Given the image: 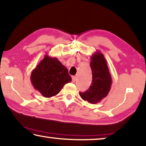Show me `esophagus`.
<instances>
[{
    "label": "esophagus",
    "instance_id": "esophagus-1",
    "mask_svg": "<svg viewBox=\"0 0 146 146\" xmlns=\"http://www.w3.org/2000/svg\"><path fill=\"white\" fill-rule=\"evenodd\" d=\"M72 80L73 83H74L76 80V76H72Z\"/></svg>",
    "mask_w": 146,
    "mask_h": 146
}]
</instances>
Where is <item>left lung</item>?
I'll use <instances>...</instances> for the list:
<instances>
[{
  "label": "left lung",
  "instance_id": "1",
  "mask_svg": "<svg viewBox=\"0 0 146 146\" xmlns=\"http://www.w3.org/2000/svg\"><path fill=\"white\" fill-rule=\"evenodd\" d=\"M92 85L88 90L80 93L81 98L91 104H96L106 97L110 91L112 79L104 55L96 51L91 56Z\"/></svg>",
  "mask_w": 146,
  "mask_h": 146
}]
</instances>
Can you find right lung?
<instances>
[{
  "label": "right lung",
  "mask_w": 146,
  "mask_h": 146,
  "mask_svg": "<svg viewBox=\"0 0 146 146\" xmlns=\"http://www.w3.org/2000/svg\"><path fill=\"white\" fill-rule=\"evenodd\" d=\"M31 81L36 90L44 97L50 98L57 95L72 78L57 58L46 55L31 72Z\"/></svg>",
  "instance_id": "add662e5"
}]
</instances>
